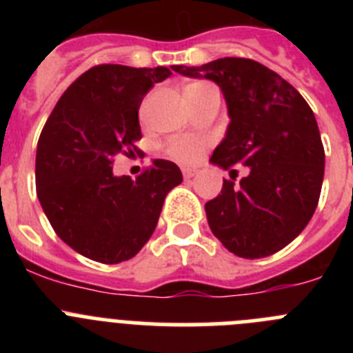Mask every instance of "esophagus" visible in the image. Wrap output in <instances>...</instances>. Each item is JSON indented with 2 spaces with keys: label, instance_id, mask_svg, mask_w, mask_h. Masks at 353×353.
<instances>
[{
  "label": "esophagus",
  "instance_id": "34e87169",
  "mask_svg": "<svg viewBox=\"0 0 353 353\" xmlns=\"http://www.w3.org/2000/svg\"><path fill=\"white\" fill-rule=\"evenodd\" d=\"M182 173H183V179L191 180L196 174V170H191V168H182Z\"/></svg>",
  "mask_w": 353,
  "mask_h": 353
}]
</instances>
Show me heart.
<instances>
[{
  "mask_svg": "<svg viewBox=\"0 0 353 353\" xmlns=\"http://www.w3.org/2000/svg\"><path fill=\"white\" fill-rule=\"evenodd\" d=\"M201 86H207V84H191V86H187V90L201 88ZM205 146H207V141L201 138L179 136V138H173L168 143L166 154L170 155V157H173L174 161L183 162V164H192V162H196L201 155H203Z\"/></svg>",
  "mask_w": 353,
  "mask_h": 353,
  "instance_id": "obj_1",
  "label": "heart"
}]
</instances>
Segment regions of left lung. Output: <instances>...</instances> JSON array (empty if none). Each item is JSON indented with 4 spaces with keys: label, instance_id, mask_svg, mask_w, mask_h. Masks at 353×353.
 <instances>
[{
    "label": "left lung",
    "instance_id": "obj_1",
    "mask_svg": "<svg viewBox=\"0 0 353 353\" xmlns=\"http://www.w3.org/2000/svg\"><path fill=\"white\" fill-rule=\"evenodd\" d=\"M173 70L214 81L228 104L230 125L210 162L232 180L205 205L212 233L248 260L281 251L310 223L322 191L325 152L310 104L279 74L248 58ZM236 165L250 168L239 184Z\"/></svg>",
    "mask_w": 353,
    "mask_h": 353
}]
</instances>
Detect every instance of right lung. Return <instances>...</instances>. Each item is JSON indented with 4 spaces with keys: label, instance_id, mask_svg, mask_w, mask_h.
<instances>
[{
    "label": "right lung",
    "instance_id": "1",
    "mask_svg": "<svg viewBox=\"0 0 353 353\" xmlns=\"http://www.w3.org/2000/svg\"><path fill=\"white\" fill-rule=\"evenodd\" d=\"M173 68V67H171ZM166 67L97 65L65 90L37 145V196L56 235L83 256L120 263L154 233L168 192L182 183L174 162L155 159L138 179L114 176L118 154L141 139L138 111Z\"/></svg>",
    "mask_w": 353,
    "mask_h": 353
}]
</instances>
